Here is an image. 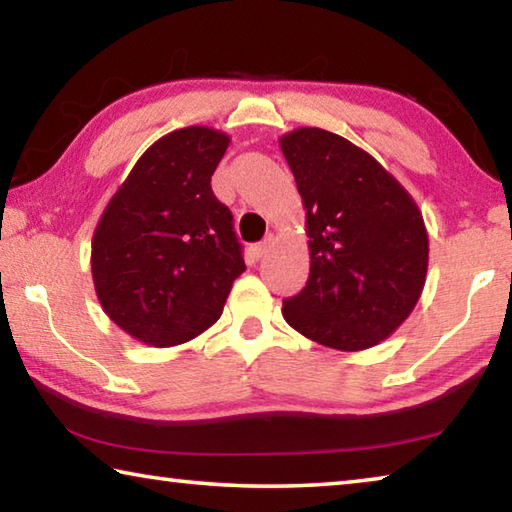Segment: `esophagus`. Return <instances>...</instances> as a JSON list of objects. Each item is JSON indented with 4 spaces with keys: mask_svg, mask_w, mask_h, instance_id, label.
<instances>
[{
    "mask_svg": "<svg viewBox=\"0 0 512 512\" xmlns=\"http://www.w3.org/2000/svg\"><path fill=\"white\" fill-rule=\"evenodd\" d=\"M268 250H271V239H264L262 244H255V246H250V255H253L255 259H262Z\"/></svg>",
    "mask_w": 512,
    "mask_h": 512,
    "instance_id": "esophagus-1",
    "label": "esophagus"
}]
</instances>
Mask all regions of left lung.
<instances>
[{"label":"left lung","instance_id":"1","mask_svg":"<svg viewBox=\"0 0 512 512\" xmlns=\"http://www.w3.org/2000/svg\"><path fill=\"white\" fill-rule=\"evenodd\" d=\"M280 146L307 210L311 257L307 287L282 302V316L327 348H372L418 305L429 264L422 212L341 135L298 128Z\"/></svg>","mask_w":512,"mask_h":512}]
</instances>
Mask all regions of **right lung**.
Returning a JSON list of instances; mask_svg holds the SVG:
<instances>
[{"label": "right lung", "mask_w": 512, "mask_h": 512, "mask_svg": "<svg viewBox=\"0 0 512 512\" xmlns=\"http://www.w3.org/2000/svg\"><path fill=\"white\" fill-rule=\"evenodd\" d=\"M230 137L189 126L144 151L92 239V280L110 320L169 348L219 320L246 271L232 212L212 192Z\"/></svg>", "instance_id": "right-lung-1"}]
</instances>
